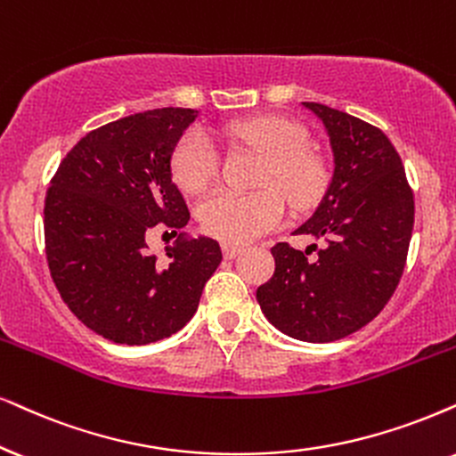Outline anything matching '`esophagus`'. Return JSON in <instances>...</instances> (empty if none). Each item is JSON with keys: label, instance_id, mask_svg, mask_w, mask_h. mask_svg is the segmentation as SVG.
Masks as SVG:
<instances>
[{"label": "esophagus", "instance_id": "34e87169", "mask_svg": "<svg viewBox=\"0 0 456 456\" xmlns=\"http://www.w3.org/2000/svg\"><path fill=\"white\" fill-rule=\"evenodd\" d=\"M241 252H244V248L238 246V244H229V241H224V244H223L224 258H235L238 255H241Z\"/></svg>", "mask_w": 456, "mask_h": 456}]
</instances>
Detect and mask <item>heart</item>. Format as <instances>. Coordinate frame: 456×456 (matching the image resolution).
I'll use <instances>...</instances> for the list:
<instances>
[{
  "label": "heart",
  "instance_id": "heart-1",
  "mask_svg": "<svg viewBox=\"0 0 456 456\" xmlns=\"http://www.w3.org/2000/svg\"><path fill=\"white\" fill-rule=\"evenodd\" d=\"M224 134L263 153L261 191L218 189L198 206L201 227L229 244H246L271 232L284 218L285 195L292 208L314 206L324 193L328 172L320 155L307 149L301 126L281 118H248L224 126ZM172 175L189 193L204 191L218 175V151L206 132H185L172 153Z\"/></svg>",
  "mask_w": 456,
  "mask_h": 456
}]
</instances>
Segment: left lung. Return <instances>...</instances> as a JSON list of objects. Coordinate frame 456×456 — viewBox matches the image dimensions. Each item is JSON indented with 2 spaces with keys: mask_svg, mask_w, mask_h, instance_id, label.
I'll return each mask as SVG.
<instances>
[{
  "mask_svg": "<svg viewBox=\"0 0 456 456\" xmlns=\"http://www.w3.org/2000/svg\"><path fill=\"white\" fill-rule=\"evenodd\" d=\"M324 126L332 178L295 233L324 240L318 255L284 241L271 248L275 273L258 286L265 318L305 343H332L377 318L404 271L414 200L389 138L354 115L303 102ZM315 248V244H314Z\"/></svg>",
  "mask_w": 456,
  "mask_h": 456,
  "instance_id": "1",
  "label": "left lung"
}]
</instances>
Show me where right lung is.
Segmentation results:
<instances>
[{
    "label": "right lung",
    "instance_id": "1",
    "mask_svg": "<svg viewBox=\"0 0 456 456\" xmlns=\"http://www.w3.org/2000/svg\"><path fill=\"white\" fill-rule=\"evenodd\" d=\"M195 118V109L164 107L101 126L50 181L44 233L52 280L75 318L113 343L147 345L181 330L223 261L206 235H178L168 263L147 252L155 224L176 233L189 223L172 153Z\"/></svg>",
    "mask_w": 456,
    "mask_h": 456
}]
</instances>
